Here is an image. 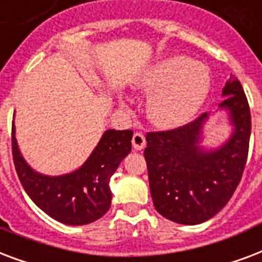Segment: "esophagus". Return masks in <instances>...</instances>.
<instances>
[{"label": "esophagus", "instance_id": "obj_1", "mask_svg": "<svg viewBox=\"0 0 262 262\" xmlns=\"http://www.w3.org/2000/svg\"><path fill=\"white\" fill-rule=\"evenodd\" d=\"M132 144H133V148L140 151V149H143L145 147V137L143 133H135L133 135V139H132Z\"/></svg>", "mask_w": 262, "mask_h": 262}]
</instances>
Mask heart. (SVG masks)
<instances>
[{
  "instance_id": "heart-1",
  "label": "heart",
  "mask_w": 262,
  "mask_h": 262,
  "mask_svg": "<svg viewBox=\"0 0 262 262\" xmlns=\"http://www.w3.org/2000/svg\"><path fill=\"white\" fill-rule=\"evenodd\" d=\"M211 75L206 66L185 56L158 61L140 78L136 88L152 95L147 105L149 121L162 129H173L191 121L206 101Z\"/></svg>"
}]
</instances>
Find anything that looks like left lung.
Wrapping results in <instances>:
<instances>
[{
    "mask_svg": "<svg viewBox=\"0 0 262 262\" xmlns=\"http://www.w3.org/2000/svg\"><path fill=\"white\" fill-rule=\"evenodd\" d=\"M220 108L227 110L232 135L215 149H205V113L173 130L147 133L144 158L154 206L177 224L205 223L228 203L246 166L251 117L237 78L231 75L223 89Z\"/></svg>",
    "mask_w": 262,
    "mask_h": 262,
    "instance_id": "1",
    "label": "left lung"
}]
</instances>
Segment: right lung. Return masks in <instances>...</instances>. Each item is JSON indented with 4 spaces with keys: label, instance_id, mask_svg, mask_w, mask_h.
Wrapping results in <instances>:
<instances>
[{
    "label": "right lung",
    "instance_id": "1",
    "mask_svg": "<svg viewBox=\"0 0 262 262\" xmlns=\"http://www.w3.org/2000/svg\"><path fill=\"white\" fill-rule=\"evenodd\" d=\"M132 130L110 129L86 162L73 173L45 176L33 170L20 154L12 123V155L16 173L31 201L56 221L67 225L93 223L111 206L110 179L132 149Z\"/></svg>",
    "mask_w": 262,
    "mask_h": 262
}]
</instances>
